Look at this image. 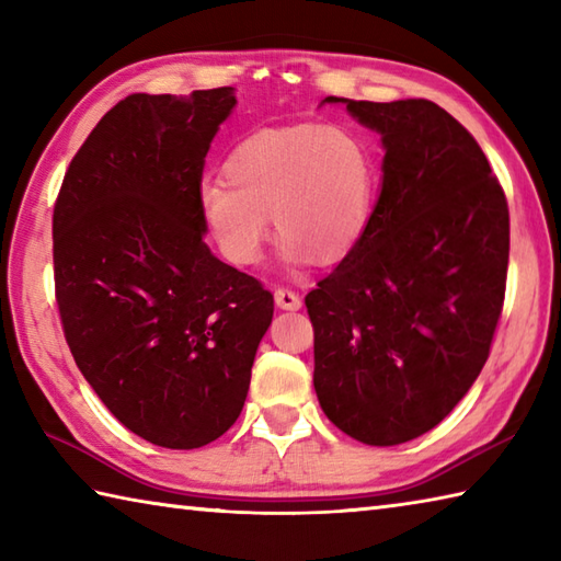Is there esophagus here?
<instances>
[{
	"instance_id": "34e87169",
	"label": "esophagus",
	"mask_w": 561,
	"mask_h": 561,
	"mask_svg": "<svg viewBox=\"0 0 561 561\" xmlns=\"http://www.w3.org/2000/svg\"><path fill=\"white\" fill-rule=\"evenodd\" d=\"M274 304H277L282 311H299L301 309V296L289 291V289H277V291H274Z\"/></svg>"
}]
</instances>
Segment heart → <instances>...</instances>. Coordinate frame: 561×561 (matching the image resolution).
Listing matches in <instances>:
<instances>
[{"mask_svg":"<svg viewBox=\"0 0 561 561\" xmlns=\"http://www.w3.org/2000/svg\"><path fill=\"white\" fill-rule=\"evenodd\" d=\"M375 190V156L353 128L294 124L240 140L224 162V182L202 184L199 211L236 267L260 260L267 216L284 262H337L365 230Z\"/></svg>","mask_w":561,"mask_h":561,"instance_id":"b5f03b06","label":"heart"}]
</instances>
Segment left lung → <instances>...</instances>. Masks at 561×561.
Listing matches in <instances>:
<instances>
[{
  "label": "left lung",
  "instance_id": "obj_1",
  "mask_svg": "<svg viewBox=\"0 0 561 561\" xmlns=\"http://www.w3.org/2000/svg\"><path fill=\"white\" fill-rule=\"evenodd\" d=\"M381 136V186L343 262L306 296L328 421L375 447L440 423L477 381L508 272V204L469 130L427 99L355 102Z\"/></svg>",
  "mask_w": 561,
  "mask_h": 561
}]
</instances>
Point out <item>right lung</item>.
<instances>
[{
    "label": "right lung",
    "instance_id": "right-lung-1",
    "mask_svg": "<svg viewBox=\"0 0 561 561\" xmlns=\"http://www.w3.org/2000/svg\"><path fill=\"white\" fill-rule=\"evenodd\" d=\"M236 104L233 87L126 96L55 202L70 353L114 419L158 447H204L236 423L272 323V294L204 243V158Z\"/></svg>",
    "mask_w": 561,
    "mask_h": 561
}]
</instances>
